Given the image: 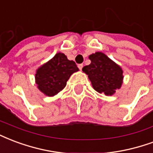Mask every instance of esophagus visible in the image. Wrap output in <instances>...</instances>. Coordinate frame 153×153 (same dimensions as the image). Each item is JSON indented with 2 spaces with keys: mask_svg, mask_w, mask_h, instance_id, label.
Returning <instances> with one entry per match:
<instances>
[{
  "mask_svg": "<svg viewBox=\"0 0 153 153\" xmlns=\"http://www.w3.org/2000/svg\"><path fill=\"white\" fill-rule=\"evenodd\" d=\"M78 67H79V69L81 71L82 69V67H83V65H82V64H79V65H78Z\"/></svg>",
  "mask_w": 153,
  "mask_h": 153,
  "instance_id": "esophagus-1",
  "label": "esophagus"
}]
</instances>
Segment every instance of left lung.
Instances as JSON below:
<instances>
[{"label":"left lung","mask_w":153,"mask_h":153,"mask_svg":"<svg viewBox=\"0 0 153 153\" xmlns=\"http://www.w3.org/2000/svg\"><path fill=\"white\" fill-rule=\"evenodd\" d=\"M89 59L91 64L85 65L82 71L88 75L93 88L99 93L113 95L123 83L122 68L100 52L90 55Z\"/></svg>","instance_id":"8db88e82"}]
</instances>
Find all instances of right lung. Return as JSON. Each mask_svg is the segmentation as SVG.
Masks as SVG:
<instances>
[{
	"instance_id": "1",
	"label": "right lung",
	"mask_w": 153,
	"mask_h": 153,
	"mask_svg": "<svg viewBox=\"0 0 153 153\" xmlns=\"http://www.w3.org/2000/svg\"><path fill=\"white\" fill-rule=\"evenodd\" d=\"M78 71L75 62L68 60L65 54L59 53L37 70L36 84L46 96L53 97L65 88L71 74Z\"/></svg>"
}]
</instances>
